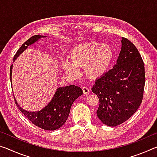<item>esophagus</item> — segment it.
<instances>
[{"label": "esophagus", "mask_w": 157, "mask_h": 157, "mask_svg": "<svg viewBox=\"0 0 157 157\" xmlns=\"http://www.w3.org/2000/svg\"><path fill=\"white\" fill-rule=\"evenodd\" d=\"M82 90H83V92L85 95H88L90 93V90L89 89V88H87L86 86L82 87Z\"/></svg>", "instance_id": "esophagus-1"}]
</instances>
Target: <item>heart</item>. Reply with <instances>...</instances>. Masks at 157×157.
Masks as SVG:
<instances>
[{
    "label": "heart",
    "instance_id": "1",
    "mask_svg": "<svg viewBox=\"0 0 157 157\" xmlns=\"http://www.w3.org/2000/svg\"><path fill=\"white\" fill-rule=\"evenodd\" d=\"M113 57V50L109 45L89 41L74 47L69 52L70 60H63L62 67L72 78L79 76V68L83 67L87 78L98 79L107 72Z\"/></svg>",
    "mask_w": 157,
    "mask_h": 157
}]
</instances>
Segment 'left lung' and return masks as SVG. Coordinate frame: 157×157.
Segmentation results:
<instances>
[{"label": "left lung", "mask_w": 157, "mask_h": 157, "mask_svg": "<svg viewBox=\"0 0 157 157\" xmlns=\"http://www.w3.org/2000/svg\"><path fill=\"white\" fill-rule=\"evenodd\" d=\"M145 82L144 63L139 52L122 37L116 63L95 81L91 89L99 98L96 113L101 122L116 127L128 120L142 102Z\"/></svg>", "instance_id": "1"}]
</instances>
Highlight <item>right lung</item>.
<instances>
[{
	"mask_svg": "<svg viewBox=\"0 0 157 157\" xmlns=\"http://www.w3.org/2000/svg\"><path fill=\"white\" fill-rule=\"evenodd\" d=\"M47 36L34 35L26 41L21 46L14 57V62L19 55L28 48V46L36 43L39 39ZM13 64L10 66V81L12 87V73ZM83 94L82 89L76 85L59 87L56 89L54 95L47 105L40 111H29L23 109L18 104L14 95V100L19 110L24 114L29 121L36 126L44 129L54 131L63 125L68 118L71 107L77 98Z\"/></svg>",
	"mask_w": 157,
	"mask_h": 157,
	"instance_id": "right-lung-1",
	"label": "right lung"
}]
</instances>
